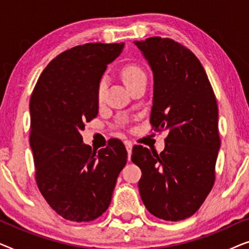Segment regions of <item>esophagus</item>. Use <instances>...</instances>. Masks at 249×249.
<instances>
[{
    "label": "esophagus",
    "instance_id": "esophagus-1",
    "mask_svg": "<svg viewBox=\"0 0 249 249\" xmlns=\"http://www.w3.org/2000/svg\"><path fill=\"white\" fill-rule=\"evenodd\" d=\"M125 149L128 152V160H130L131 158V153H132V145L130 142H125Z\"/></svg>",
    "mask_w": 249,
    "mask_h": 249
}]
</instances>
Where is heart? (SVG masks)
<instances>
[{
  "label": "heart",
  "instance_id": "heart-1",
  "mask_svg": "<svg viewBox=\"0 0 249 249\" xmlns=\"http://www.w3.org/2000/svg\"><path fill=\"white\" fill-rule=\"evenodd\" d=\"M121 76L127 87H130L132 84H135L136 81L142 79V78H146L144 71L137 66H125L121 71ZM104 89H105V81L101 80V83L98 84V87H97L98 101H102V98H103Z\"/></svg>",
  "mask_w": 249,
  "mask_h": 249
}]
</instances>
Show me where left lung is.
<instances>
[{
	"label": "left lung",
	"mask_w": 249,
	"mask_h": 249,
	"mask_svg": "<svg viewBox=\"0 0 249 249\" xmlns=\"http://www.w3.org/2000/svg\"><path fill=\"white\" fill-rule=\"evenodd\" d=\"M153 72L151 124L168 130L158 154L138 145L131 161L142 170L139 193L146 209L159 219L192 216L212 189L220 149L216 98L199 60L170 38L136 40Z\"/></svg>",
	"instance_id": "1"
}]
</instances>
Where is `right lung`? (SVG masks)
<instances>
[{
	"label": "right lung",
	"mask_w": 249,
	"mask_h": 249,
	"mask_svg": "<svg viewBox=\"0 0 249 249\" xmlns=\"http://www.w3.org/2000/svg\"><path fill=\"white\" fill-rule=\"evenodd\" d=\"M124 43H88L61 53L38 78L30 98V147L37 186L66 220L88 222L112 199L127 151L113 141L96 153L84 144L85 122L97 117V87Z\"/></svg>",
	"instance_id": "obj_1"
}]
</instances>
